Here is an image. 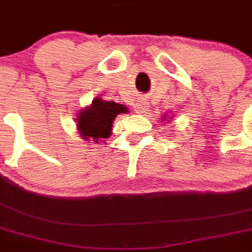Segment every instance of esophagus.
<instances>
[{"instance_id":"obj_1","label":"esophagus","mask_w":252,"mask_h":252,"mask_svg":"<svg viewBox=\"0 0 252 252\" xmlns=\"http://www.w3.org/2000/svg\"><path fill=\"white\" fill-rule=\"evenodd\" d=\"M147 109H148V106L146 104L136 105V112H137V113H143V112H146Z\"/></svg>"}]
</instances>
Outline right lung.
Instances as JSON below:
<instances>
[{
	"label": "right lung",
	"instance_id": "1",
	"mask_svg": "<svg viewBox=\"0 0 252 252\" xmlns=\"http://www.w3.org/2000/svg\"><path fill=\"white\" fill-rule=\"evenodd\" d=\"M126 112H128V109L124 105L95 98L88 109H83L78 115L77 126L81 136L86 140L93 139L95 143H98L101 139L109 137L115 117L119 113Z\"/></svg>",
	"mask_w": 252,
	"mask_h": 252
}]
</instances>
